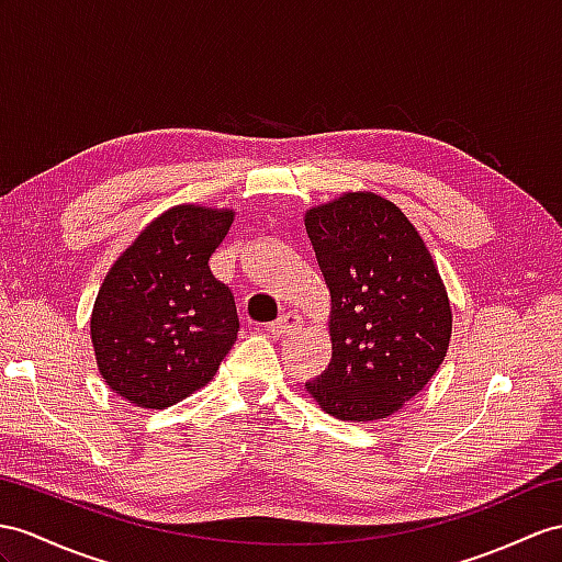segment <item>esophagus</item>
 I'll list each match as a JSON object with an SVG mask.
<instances>
[{
    "label": "esophagus",
    "instance_id": "obj_1",
    "mask_svg": "<svg viewBox=\"0 0 562 562\" xmlns=\"http://www.w3.org/2000/svg\"><path fill=\"white\" fill-rule=\"evenodd\" d=\"M297 328H300V317H297V314L285 312V314H281L277 322H271L267 326V331L273 338H289V336H293L297 331Z\"/></svg>",
    "mask_w": 562,
    "mask_h": 562
}]
</instances>
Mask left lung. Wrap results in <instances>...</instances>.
I'll return each mask as SVG.
<instances>
[{
	"instance_id": "8db88e82",
	"label": "left lung",
	"mask_w": 562,
	"mask_h": 562,
	"mask_svg": "<svg viewBox=\"0 0 562 562\" xmlns=\"http://www.w3.org/2000/svg\"><path fill=\"white\" fill-rule=\"evenodd\" d=\"M305 228L331 295V362L305 386L331 417L384 419L446 358L453 314L439 269L407 216L374 193L312 207Z\"/></svg>"
}]
</instances>
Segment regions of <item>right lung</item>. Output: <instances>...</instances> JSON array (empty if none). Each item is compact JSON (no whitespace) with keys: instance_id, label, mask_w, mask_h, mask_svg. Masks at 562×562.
I'll return each instance as SVG.
<instances>
[{"instance_id":"add662e5","label":"right lung","mask_w":562,"mask_h":562,"mask_svg":"<svg viewBox=\"0 0 562 562\" xmlns=\"http://www.w3.org/2000/svg\"><path fill=\"white\" fill-rule=\"evenodd\" d=\"M234 212L176 204L147 224L104 277L90 319L106 386L164 409L216 374L238 338L228 285L210 271Z\"/></svg>"}]
</instances>
